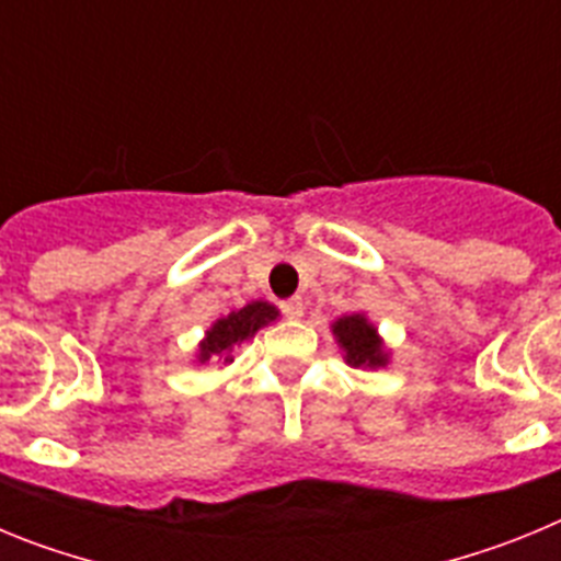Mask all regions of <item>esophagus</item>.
Listing matches in <instances>:
<instances>
[{"instance_id": "obj_1", "label": "esophagus", "mask_w": 561, "mask_h": 561, "mask_svg": "<svg viewBox=\"0 0 561 561\" xmlns=\"http://www.w3.org/2000/svg\"><path fill=\"white\" fill-rule=\"evenodd\" d=\"M280 309H284V314L289 317V320H300L306 311L304 297H289V300H284V306H280Z\"/></svg>"}]
</instances>
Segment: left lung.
Here are the masks:
<instances>
[{"instance_id":"8db88e82","label":"left lung","mask_w":561,"mask_h":561,"mask_svg":"<svg viewBox=\"0 0 561 561\" xmlns=\"http://www.w3.org/2000/svg\"><path fill=\"white\" fill-rule=\"evenodd\" d=\"M331 334H334L336 348L342 351V359L348 362L351 368L379 370L390 365L393 351L388 348L385 336L379 334L376 323L365 311L336 317L331 323Z\"/></svg>"}]
</instances>
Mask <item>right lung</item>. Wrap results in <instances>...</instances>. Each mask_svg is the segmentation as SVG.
I'll use <instances>...</instances> for the list:
<instances>
[{
	"label": "right lung",
	"instance_id": "add662e5",
	"mask_svg": "<svg viewBox=\"0 0 561 561\" xmlns=\"http://www.w3.org/2000/svg\"><path fill=\"white\" fill-rule=\"evenodd\" d=\"M280 320V309L272 306L270 300H250L241 309L230 311V314L219 317L216 323H210V329L205 331V336L199 340L196 351H193V365H207V362H221V365H232V351L238 345L250 342L266 325L277 323Z\"/></svg>",
	"mask_w": 561,
	"mask_h": 561
}]
</instances>
